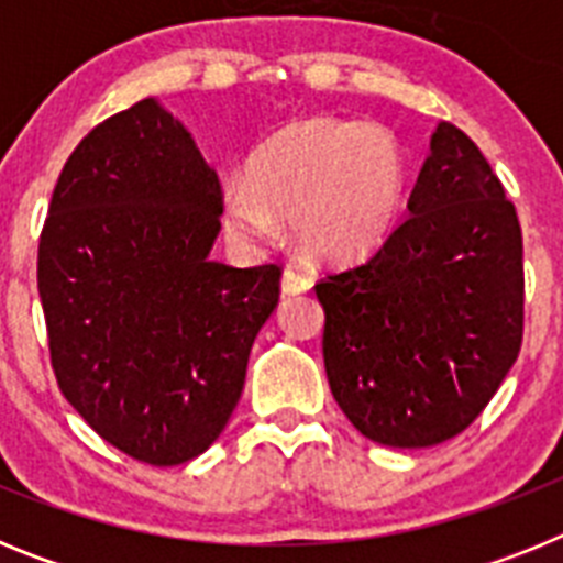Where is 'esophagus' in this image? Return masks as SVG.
Returning a JSON list of instances; mask_svg holds the SVG:
<instances>
[{"label":"esophagus","mask_w":563,"mask_h":563,"mask_svg":"<svg viewBox=\"0 0 563 563\" xmlns=\"http://www.w3.org/2000/svg\"><path fill=\"white\" fill-rule=\"evenodd\" d=\"M312 287V278L307 273H301L298 267H287L285 276H282V290L287 296H296V292H307Z\"/></svg>","instance_id":"obj_1"}]
</instances>
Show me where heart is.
I'll list each match as a JSON object with an SVG mask.
<instances>
[{
	"label": "heart",
	"mask_w": 563,
	"mask_h": 563,
	"mask_svg": "<svg viewBox=\"0 0 563 563\" xmlns=\"http://www.w3.org/2000/svg\"><path fill=\"white\" fill-rule=\"evenodd\" d=\"M406 188V152L391 129L312 114L256 148L245 183L222 194V222L245 245L271 242L278 225H292L316 256H361L400 220Z\"/></svg>",
	"instance_id": "b5f03b06"
}]
</instances>
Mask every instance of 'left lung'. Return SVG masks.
<instances>
[{"label": "left lung", "instance_id": "left-lung-1", "mask_svg": "<svg viewBox=\"0 0 563 563\" xmlns=\"http://www.w3.org/2000/svg\"><path fill=\"white\" fill-rule=\"evenodd\" d=\"M332 397L363 437L429 449L485 411L525 335L516 206L485 154L440 123L409 217L316 285Z\"/></svg>", "mask_w": 563, "mask_h": 563}]
</instances>
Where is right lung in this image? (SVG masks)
I'll return each instance as SVG.
<instances>
[{
	"mask_svg": "<svg viewBox=\"0 0 563 563\" xmlns=\"http://www.w3.org/2000/svg\"><path fill=\"white\" fill-rule=\"evenodd\" d=\"M222 186L152 98L69 154L38 239L49 363L98 437L146 465L200 456L245 386L278 265L211 262Z\"/></svg>",
	"mask_w": 563,
	"mask_h": 563,
	"instance_id": "1",
	"label": "right lung"
}]
</instances>
